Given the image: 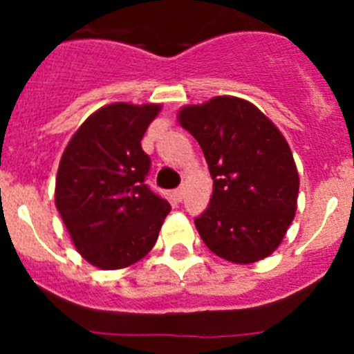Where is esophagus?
<instances>
[{"instance_id":"esophagus-1","label":"esophagus","mask_w":354,"mask_h":354,"mask_svg":"<svg viewBox=\"0 0 354 354\" xmlns=\"http://www.w3.org/2000/svg\"><path fill=\"white\" fill-rule=\"evenodd\" d=\"M184 193H186V189H184V187H177V189H175V192H174V196L177 200H183L184 198Z\"/></svg>"}]
</instances>
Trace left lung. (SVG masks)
I'll list each match as a JSON object with an SVG mask.
<instances>
[{
  "mask_svg": "<svg viewBox=\"0 0 354 354\" xmlns=\"http://www.w3.org/2000/svg\"><path fill=\"white\" fill-rule=\"evenodd\" d=\"M177 120L202 147L212 196L195 227L212 253L253 264L280 246L298 209L299 175L286 136L234 95L187 104Z\"/></svg>",
  "mask_w": 354,
  "mask_h": 354,
  "instance_id": "obj_1",
  "label": "left lung"
}]
</instances>
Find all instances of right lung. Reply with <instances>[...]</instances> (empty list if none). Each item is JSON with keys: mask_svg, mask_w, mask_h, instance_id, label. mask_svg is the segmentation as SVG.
Returning <instances> with one entry per match:
<instances>
[{"mask_svg": "<svg viewBox=\"0 0 354 354\" xmlns=\"http://www.w3.org/2000/svg\"><path fill=\"white\" fill-rule=\"evenodd\" d=\"M162 106L113 102L72 134L56 174L55 204L77 253L99 270H124L158 241L170 204L145 186L142 138Z\"/></svg>", "mask_w": 354, "mask_h": 354, "instance_id": "add662e5", "label": "right lung"}]
</instances>
